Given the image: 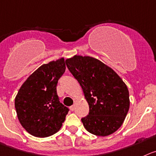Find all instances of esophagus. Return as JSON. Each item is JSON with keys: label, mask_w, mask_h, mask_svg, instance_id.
<instances>
[{"label": "esophagus", "mask_w": 156, "mask_h": 156, "mask_svg": "<svg viewBox=\"0 0 156 156\" xmlns=\"http://www.w3.org/2000/svg\"><path fill=\"white\" fill-rule=\"evenodd\" d=\"M75 105H71V107H70V110H71V111H75Z\"/></svg>", "instance_id": "34e87169"}]
</instances>
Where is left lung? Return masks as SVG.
Wrapping results in <instances>:
<instances>
[{"mask_svg":"<svg viewBox=\"0 0 156 156\" xmlns=\"http://www.w3.org/2000/svg\"><path fill=\"white\" fill-rule=\"evenodd\" d=\"M81 85L89 105V113L81 119L88 132L107 136L122 126L130 101L127 86L115 71L101 61L75 55L65 61Z\"/></svg>","mask_w":156,"mask_h":156,"instance_id":"8db88e82","label":"left lung"}]
</instances>
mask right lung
<instances>
[{
  "mask_svg": "<svg viewBox=\"0 0 156 156\" xmlns=\"http://www.w3.org/2000/svg\"><path fill=\"white\" fill-rule=\"evenodd\" d=\"M65 68L63 58L42 65L27 78L16 95L19 122L35 137L54 135L65 122L69 109L59 101L56 87Z\"/></svg>",
  "mask_w": 156,
  "mask_h": 156,
  "instance_id": "obj_1",
  "label": "right lung"
}]
</instances>
